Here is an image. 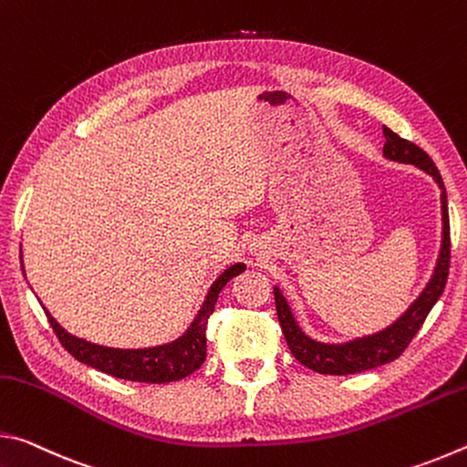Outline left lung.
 I'll list each match as a JSON object with an SVG mask.
<instances>
[{
    "label": "left lung",
    "instance_id": "1",
    "mask_svg": "<svg viewBox=\"0 0 467 467\" xmlns=\"http://www.w3.org/2000/svg\"><path fill=\"white\" fill-rule=\"evenodd\" d=\"M385 133V146L383 156L395 162H406L416 164L418 169L434 179V183L441 189V212H442V241H441V253L437 259V267L431 282L426 284L422 295L418 296L410 309L401 315V317L379 334L358 337L354 342L346 344H321L315 342L303 329L298 327V323L292 315L286 298L280 292V288H274L275 298V311H278V319L282 326V334L286 337V344L290 348L292 357H295L300 365L315 370L321 375H352L362 373V370L375 368L387 365L395 358L401 357V352L406 350L408 344L412 342V337L418 334V329L422 327L426 315L437 303L439 296L442 295L449 275V259H451V236H449V210H447V193L445 185H442L441 172L434 167L431 156L424 152L422 148H418L412 141L400 138L398 133L391 131L383 125Z\"/></svg>",
    "mask_w": 467,
    "mask_h": 467
}]
</instances>
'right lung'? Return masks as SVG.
Returning a JSON list of instances; mask_svg holds the SVG:
<instances>
[{
  "label": "right lung",
  "mask_w": 467,
  "mask_h": 467,
  "mask_svg": "<svg viewBox=\"0 0 467 467\" xmlns=\"http://www.w3.org/2000/svg\"><path fill=\"white\" fill-rule=\"evenodd\" d=\"M241 272H244V264H234L212 284L200 313H197L192 327H189L183 336L175 339L172 344L144 348V350H119V348L90 344L82 337L67 334V331L51 317V313L47 309L45 315L47 319H49L61 346L66 348L76 360L84 362V365L99 368L102 373L113 375L117 379H125V381L171 383L195 373V370L203 365L205 329H208L210 315L214 313L220 290Z\"/></svg>",
  "instance_id": "1"
}]
</instances>
